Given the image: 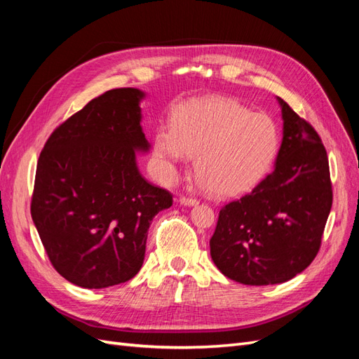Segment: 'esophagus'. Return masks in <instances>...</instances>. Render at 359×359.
<instances>
[{
	"label": "esophagus",
	"instance_id": "obj_1",
	"mask_svg": "<svg viewBox=\"0 0 359 359\" xmlns=\"http://www.w3.org/2000/svg\"><path fill=\"white\" fill-rule=\"evenodd\" d=\"M180 203H181V205H186V206H194V205H198L199 202H198V199L181 196V198H180Z\"/></svg>",
	"mask_w": 359,
	"mask_h": 359
}]
</instances>
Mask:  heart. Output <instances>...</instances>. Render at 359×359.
<instances>
[{"label":"heart","instance_id":"obj_1","mask_svg":"<svg viewBox=\"0 0 359 359\" xmlns=\"http://www.w3.org/2000/svg\"><path fill=\"white\" fill-rule=\"evenodd\" d=\"M278 145L273 118L226 97H208L180 107L172 127L158 128L154 149L166 178L175 177L189 157H196L194 170L202 186L217 196L236 198L265 177Z\"/></svg>","mask_w":359,"mask_h":359}]
</instances>
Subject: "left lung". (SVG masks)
<instances>
[{
	"instance_id": "obj_1",
	"label": "left lung",
	"mask_w": 359,
	"mask_h": 359,
	"mask_svg": "<svg viewBox=\"0 0 359 359\" xmlns=\"http://www.w3.org/2000/svg\"><path fill=\"white\" fill-rule=\"evenodd\" d=\"M283 139L274 170L224 205L210 240L215 266L248 286L278 285L316 257L332 205L328 156L306 119L277 97Z\"/></svg>"
}]
</instances>
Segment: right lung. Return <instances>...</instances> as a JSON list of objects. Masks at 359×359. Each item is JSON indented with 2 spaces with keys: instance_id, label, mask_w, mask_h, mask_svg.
<instances>
[{
  "instance_id": "1",
  "label": "right lung",
  "mask_w": 359,
  "mask_h": 359,
  "mask_svg": "<svg viewBox=\"0 0 359 359\" xmlns=\"http://www.w3.org/2000/svg\"><path fill=\"white\" fill-rule=\"evenodd\" d=\"M137 88L106 91L50 135L39 157L31 217L50 264L70 283L103 289L144 264L151 220L172 194L140 175L148 153Z\"/></svg>"
}]
</instances>
